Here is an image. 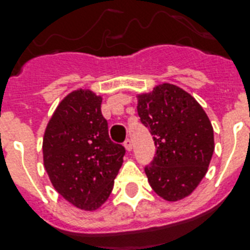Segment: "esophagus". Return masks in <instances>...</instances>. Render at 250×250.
<instances>
[{
	"mask_svg": "<svg viewBox=\"0 0 250 250\" xmlns=\"http://www.w3.org/2000/svg\"><path fill=\"white\" fill-rule=\"evenodd\" d=\"M125 150H127V151L132 150V141L129 140V138H127V140L125 141Z\"/></svg>",
	"mask_w": 250,
	"mask_h": 250,
	"instance_id": "obj_1",
	"label": "esophagus"
}]
</instances>
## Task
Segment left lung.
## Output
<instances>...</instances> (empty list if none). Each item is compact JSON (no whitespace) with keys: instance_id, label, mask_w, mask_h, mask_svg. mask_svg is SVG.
<instances>
[{"instance_id":"8db88e82","label":"left lung","mask_w":250,"mask_h":250,"mask_svg":"<svg viewBox=\"0 0 250 250\" xmlns=\"http://www.w3.org/2000/svg\"><path fill=\"white\" fill-rule=\"evenodd\" d=\"M137 112L156 147L145 167L151 188L171 202L189 196L206 175L215 150L207 114L192 95L171 83L138 95Z\"/></svg>"}]
</instances>
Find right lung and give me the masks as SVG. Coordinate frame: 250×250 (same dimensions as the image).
Listing matches in <instances>:
<instances>
[{"label":"right lung","mask_w":250,"mask_h":250,"mask_svg":"<svg viewBox=\"0 0 250 250\" xmlns=\"http://www.w3.org/2000/svg\"><path fill=\"white\" fill-rule=\"evenodd\" d=\"M100 106L102 98L90 90L68 94L43 138L44 167L54 189L85 211L99 208L108 200L125 154L109 137Z\"/></svg>","instance_id":"right-lung-1"}]
</instances>
